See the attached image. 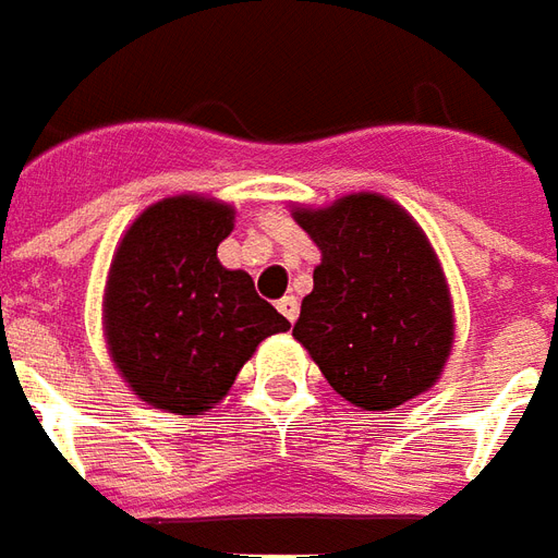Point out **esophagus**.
I'll use <instances>...</instances> for the list:
<instances>
[{"label": "esophagus", "instance_id": "34e87169", "mask_svg": "<svg viewBox=\"0 0 558 558\" xmlns=\"http://www.w3.org/2000/svg\"><path fill=\"white\" fill-rule=\"evenodd\" d=\"M278 311L290 319V323H295V317H299V299H295V295H283L278 302Z\"/></svg>", "mask_w": 558, "mask_h": 558}]
</instances>
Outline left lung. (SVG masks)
I'll return each instance as SVG.
<instances>
[{
  "label": "left lung",
  "mask_w": 558,
  "mask_h": 558,
  "mask_svg": "<svg viewBox=\"0 0 558 558\" xmlns=\"http://www.w3.org/2000/svg\"><path fill=\"white\" fill-rule=\"evenodd\" d=\"M323 253L295 341L329 387L362 411H392L435 387L453 347L444 268L401 205L377 193L295 208Z\"/></svg>",
  "instance_id": "8db88e82"
}]
</instances>
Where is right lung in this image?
<instances>
[{"instance_id":"right-lung-1","label":"right lung","mask_w":558,"mask_h":558,"mask_svg":"<svg viewBox=\"0 0 558 558\" xmlns=\"http://www.w3.org/2000/svg\"><path fill=\"white\" fill-rule=\"evenodd\" d=\"M235 208L171 196L135 217L105 283V341L132 392L169 414L208 411L241 365L290 319L253 290L247 271L220 266Z\"/></svg>"}]
</instances>
